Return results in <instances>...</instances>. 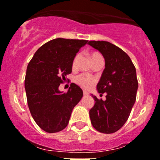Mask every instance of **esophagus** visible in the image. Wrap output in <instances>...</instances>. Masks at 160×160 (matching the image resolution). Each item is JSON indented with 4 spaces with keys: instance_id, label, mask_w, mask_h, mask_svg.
<instances>
[{
    "instance_id": "1",
    "label": "esophagus",
    "mask_w": 160,
    "mask_h": 160,
    "mask_svg": "<svg viewBox=\"0 0 160 160\" xmlns=\"http://www.w3.org/2000/svg\"><path fill=\"white\" fill-rule=\"evenodd\" d=\"M88 95V92H87V91H83V96H87Z\"/></svg>"
}]
</instances>
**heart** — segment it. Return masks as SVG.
Here are the masks:
<instances>
[{"label": "heart", "instance_id": "heart-1", "mask_svg": "<svg viewBox=\"0 0 160 160\" xmlns=\"http://www.w3.org/2000/svg\"><path fill=\"white\" fill-rule=\"evenodd\" d=\"M91 61L94 62L95 60L98 59V58H102V56L101 54L98 53V52H93L91 55ZM79 59V55H76L75 58H73V61L72 63V69H75L77 67V62ZM95 79L94 77H91L90 75L86 73H82L80 75L77 76L75 77V82L77 85H79L80 87H81L83 89H89L91 88L93 85L95 83Z\"/></svg>", "mask_w": 160, "mask_h": 160}]
</instances>
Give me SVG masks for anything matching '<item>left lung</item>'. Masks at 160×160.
I'll use <instances>...</instances> for the list:
<instances>
[{"mask_svg": "<svg viewBox=\"0 0 160 160\" xmlns=\"http://www.w3.org/2000/svg\"><path fill=\"white\" fill-rule=\"evenodd\" d=\"M89 45L101 52L105 68L97 85L98 92L106 99H94L89 112L92 126L104 134H112L124 125L136 101L138 83L136 69L126 52L108 41H90Z\"/></svg>", "mask_w": 160, "mask_h": 160, "instance_id": "1", "label": "left lung"}]
</instances>
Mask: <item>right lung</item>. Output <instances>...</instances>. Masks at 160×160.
Masks as SVG:
<instances>
[{
    "label": "right lung",
    "mask_w": 160,
    "mask_h": 160,
    "mask_svg": "<svg viewBox=\"0 0 160 160\" xmlns=\"http://www.w3.org/2000/svg\"><path fill=\"white\" fill-rule=\"evenodd\" d=\"M88 41L54 39L41 46L28 64L25 78L28 106L34 121L46 132L65 129L83 97V91L75 83H71L66 93L58 87L72 72L73 58Z\"/></svg>",
    "instance_id": "1"
}]
</instances>
